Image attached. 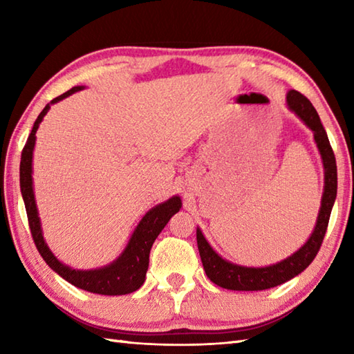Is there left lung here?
Listing matches in <instances>:
<instances>
[{
	"mask_svg": "<svg viewBox=\"0 0 354 354\" xmlns=\"http://www.w3.org/2000/svg\"><path fill=\"white\" fill-rule=\"evenodd\" d=\"M286 104L295 115L314 133V140L319 148L323 170H325V185H323L322 205L317 217L313 234L295 253L286 259L266 267H247L226 261L215 251L200 227H196V243L201 256L203 267L207 278L227 290H266L286 283L301 273L314 261L325 237L329 215H331L335 195H337V167L333 148L329 145L326 131L320 122L313 103L297 91H289Z\"/></svg>",
	"mask_w": 354,
	"mask_h": 354,
	"instance_id": "obj_1",
	"label": "left lung"
}]
</instances>
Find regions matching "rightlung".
Masks as SVG:
<instances>
[{"label": "right lung", "mask_w": 354, "mask_h": 354, "mask_svg": "<svg viewBox=\"0 0 354 354\" xmlns=\"http://www.w3.org/2000/svg\"><path fill=\"white\" fill-rule=\"evenodd\" d=\"M84 86H76L70 88L68 92L59 95L57 98L51 100L44 111L39 113L37 120L34 122L31 134H29L26 145L21 153L20 162V189L25 201L29 227H31V234L37 247L40 256L44 257L45 262L55 270L59 277H62L70 284L80 287L82 290L100 293V295H127V293L136 292L140 289L142 284L145 283L148 263H149V250H151L156 237L160 234L169 220L179 212L183 203L178 195L171 196L164 203H159L158 206L149 209L143 215L139 225L136 226L133 234H131L127 247L120 253L115 261L107 263L104 267L92 268V270H77L65 266L62 261L53 254V251L48 247L46 241L44 239V231H41V223L35 205L34 196V184H32V153L35 147V133L40 127L41 120L50 111L51 104H56L64 98L70 97L75 92H80Z\"/></svg>", "instance_id": "right-lung-1"}]
</instances>
